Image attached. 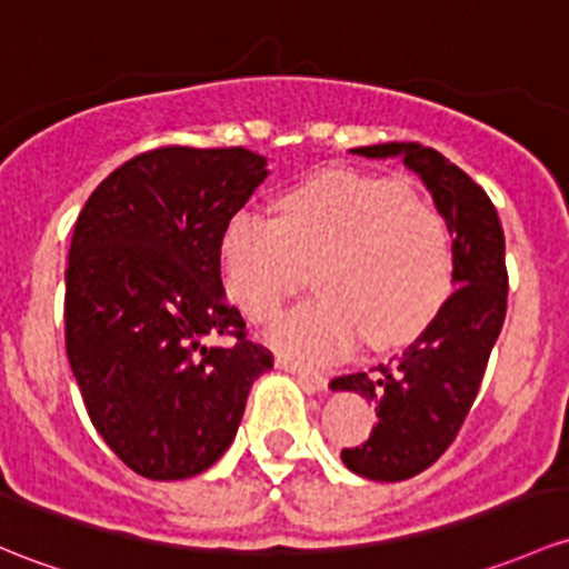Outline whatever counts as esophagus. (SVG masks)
<instances>
[{
    "mask_svg": "<svg viewBox=\"0 0 569 569\" xmlns=\"http://www.w3.org/2000/svg\"><path fill=\"white\" fill-rule=\"evenodd\" d=\"M274 365H278L280 370H286V373H295L297 379L302 381V385L313 387V390H321V387H327V376L325 373H319V370L305 368V365L295 362V360H291V357L278 355V357H274Z\"/></svg>",
    "mask_w": 569,
    "mask_h": 569,
    "instance_id": "34e87169",
    "label": "esophagus"
}]
</instances>
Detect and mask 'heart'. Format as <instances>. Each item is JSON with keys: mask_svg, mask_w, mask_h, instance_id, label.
Instances as JSON below:
<instances>
[{"mask_svg": "<svg viewBox=\"0 0 569 569\" xmlns=\"http://www.w3.org/2000/svg\"><path fill=\"white\" fill-rule=\"evenodd\" d=\"M226 289L250 319H269L313 269V300L278 316L269 340L325 362L351 349L392 346L426 327L452 286L456 250L445 218L409 184L332 171L280 199V218L239 209L220 239Z\"/></svg>", "mask_w": 569, "mask_h": 569, "instance_id": "1", "label": "heart"}]
</instances>
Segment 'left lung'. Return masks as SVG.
<instances>
[{"label": "left lung", "instance_id": "1", "mask_svg": "<svg viewBox=\"0 0 569 569\" xmlns=\"http://www.w3.org/2000/svg\"><path fill=\"white\" fill-rule=\"evenodd\" d=\"M351 154L403 160L433 196L456 250V291L420 338L370 373L338 376L330 385L335 392L368 400L379 420L362 445L340 452L346 469L368 480L400 482L441 458L480 390L507 313L505 231L486 190L436 149L392 141Z\"/></svg>", "mask_w": 569, "mask_h": 569}]
</instances>
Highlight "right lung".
<instances>
[{"mask_svg":"<svg viewBox=\"0 0 569 569\" xmlns=\"http://www.w3.org/2000/svg\"><path fill=\"white\" fill-rule=\"evenodd\" d=\"M244 147H160L83 204L64 269V346L94 430L147 480L207 471L272 351L226 302L220 239L264 182ZM231 333V347L207 337Z\"/></svg>","mask_w":569,"mask_h":569,"instance_id":"1","label":"right lung"}]
</instances>
